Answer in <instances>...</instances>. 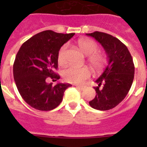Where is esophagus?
Returning <instances> with one entry per match:
<instances>
[{"label":"esophagus","mask_w":147,"mask_h":147,"mask_svg":"<svg viewBox=\"0 0 147 147\" xmlns=\"http://www.w3.org/2000/svg\"><path fill=\"white\" fill-rule=\"evenodd\" d=\"M76 87L80 90H82L83 88H84V87H83V86H82V85H76Z\"/></svg>","instance_id":"34e87169"}]
</instances>
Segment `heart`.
Masks as SVG:
<instances>
[{
  "label": "heart",
  "instance_id": "obj_1",
  "mask_svg": "<svg viewBox=\"0 0 147 147\" xmlns=\"http://www.w3.org/2000/svg\"><path fill=\"white\" fill-rule=\"evenodd\" d=\"M78 46L79 49L85 55H88V62L94 71H100L107 64V58L103 53L97 52L98 46L96 42L90 39H81L78 40ZM67 45L61 47L58 53V62L60 65L65 63V51ZM63 77L65 80L74 84H82L87 80L91 76L89 69L88 68H76L70 66L63 71Z\"/></svg>",
  "mask_w": 147,
  "mask_h": 147
}]
</instances>
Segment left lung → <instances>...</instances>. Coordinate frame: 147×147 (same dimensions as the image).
<instances>
[{"instance_id":"left-lung-1","label":"left lung","mask_w":147,"mask_h":147,"mask_svg":"<svg viewBox=\"0 0 147 147\" xmlns=\"http://www.w3.org/2000/svg\"><path fill=\"white\" fill-rule=\"evenodd\" d=\"M86 35L100 42L108 59L104 72L95 81L97 94L89 105L99 111L112 109L125 98L131 88L134 77L132 56L127 47L113 36L98 31Z\"/></svg>"}]
</instances>
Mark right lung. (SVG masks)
I'll use <instances>...</instances> for the list:
<instances>
[{
	"instance_id": "add662e5",
	"label": "right lung",
	"mask_w": 147,
	"mask_h": 147,
	"mask_svg": "<svg viewBox=\"0 0 147 147\" xmlns=\"http://www.w3.org/2000/svg\"><path fill=\"white\" fill-rule=\"evenodd\" d=\"M75 33L45 30L36 34L22 45L13 63V78L20 94L39 111H51L62 102L68 83H47L48 77L59 79L54 72L58 68V53L62 46Z\"/></svg>"
}]
</instances>
